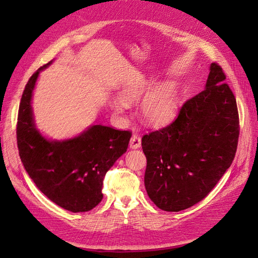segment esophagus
<instances>
[{"label": "esophagus", "instance_id": "1", "mask_svg": "<svg viewBox=\"0 0 258 258\" xmlns=\"http://www.w3.org/2000/svg\"><path fill=\"white\" fill-rule=\"evenodd\" d=\"M141 147V138L138 135H133L130 141V148L131 149H139Z\"/></svg>", "mask_w": 258, "mask_h": 258}]
</instances>
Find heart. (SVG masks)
Here are the masks:
<instances>
[{"label": "heart", "instance_id": "1", "mask_svg": "<svg viewBox=\"0 0 258 258\" xmlns=\"http://www.w3.org/2000/svg\"><path fill=\"white\" fill-rule=\"evenodd\" d=\"M119 97L111 101V108L117 114L125 113L127 104L141 101L139 116L152 126L166 125L174 118L179 108V92L174 82L160 83L155 76L139 75L125 84Z\"/></svg>", "mask_w": 258, "mask_h": 258}]
</instances>
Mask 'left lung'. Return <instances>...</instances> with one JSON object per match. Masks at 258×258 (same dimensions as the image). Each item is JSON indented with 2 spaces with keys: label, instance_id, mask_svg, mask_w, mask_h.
I'll return each mask as SVG.
<instances>
[{
  "label": "left lung",
  "instance_id": "1",
  "mask_svg": "<svg viewBox=\"0 0 258 258\" xmlns=\"http://www.w3.org/2000/svg\"><path fill=\"white\" fill-rule=\"evenodd\" d=\"M224 81L221 67L211 63L204 90L183 105L170 125L142 137L147 194L165 212L201 201L233 163L239 120Z\"/></svg>",
  "mask_w": 258,
  "mask_h": 258
}]
</instances>
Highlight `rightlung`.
<instances>
[{
	"instance_id": "add662e5",
	"label": "right lung",
	"mask_w": 258,
	"mask_h": 258,
	"mask_svg": "<svg viewBox=\"0 0 258 258\" xmlns=\"http://www.w3.org/2000/svg\"><path fill=\"white\" fill-rule=\"evenodd\" d=\"M52 62L37 70L23 91L17 124L19 154L28 175L52 202L72 213L88 212L102 201L105 174L126 152L131 133L91 124L68 139L42 135L32 100L40 72Z\"/></svg>"
}]
</instances>
